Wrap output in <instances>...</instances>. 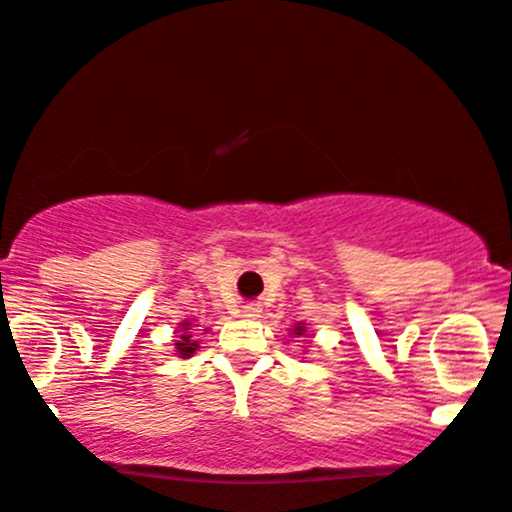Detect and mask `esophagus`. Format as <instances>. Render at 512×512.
<instances>
[{
	"mask_svg": "<svg viewBox=\"0 0 512 512\" xmlns=\"http://www.w3.org/2000/svg\"><path fill=\"white\" fill-rule=\"evenodd\" d=\"M240 315H243V317H260V307H257V305H245L243 310H240Z\"/></svg>",
	"mask_w": 512,
	"mask_h": 512,
	"instance_id": "esophagus-1",
	"label": "esophagus"
}]
</instances>
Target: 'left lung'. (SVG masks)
Wrapping results in <instances>:
<instances>
[{"label":"left lung","instance_id":"8db88e82","mask_svg":"<svg viewBox=\"0 0 512 512\" xmlns=\"http://www.w3.org/2000/svg\"><path fill=\"white\" fill-rule=\"evenodd\" d=\"M293 334H295V336H303V334H305V326L298 324V326H295V329H293Z\"/></svg>","mask_w":512,"mask_h":512}]
</instances>
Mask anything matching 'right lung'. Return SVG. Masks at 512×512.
I'll return each mask as SVG.
<instances>
[{"label":"right lung","mask_w":512,"mask_h":512,"mask_svg":"<svg viewBox=\"0 0 512 512\" xmlns=\"http://www.w3.org/2000/svg\"><path fill=\"white\" fill-rule=\"evenodd\" d=\"M195 331L193 326H190V322H183L181 324V336H178L176 341V353L178 357H190L197 350V341H195Z\"/></svg>","instance_id":"1"}]
</instances>
